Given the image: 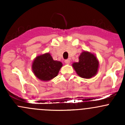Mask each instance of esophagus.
I'll list each match as a JSON object with an SVG mask.
<instances>
[{
    "label": "esophagus",
    "mask_w": 125,
    "mask_h": 125,
    "mask_svg": "<svg viewBox=\"0 0 125 125\" xmlns=\"http://www.w3.org/2000/svg\"><path fill=\"white\" fill-rule=\"evenodd\" d=\"M65 63L66 64H70V59H66V60H65Z\"/></svg>",
    "instance_id": "obj_1"
}]
</instances>
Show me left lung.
I'll use <instances>...</instances> for the list:
<instances>
[{
	"instance_id": "left-lung-1",
	"label": "left lung",
	"mask_w": 125,
	"mask_h": 125,
	"mask_svg": "<svg viewBox=\"0 0 125 125\" xmlns=\"http://www.w3.org/2000/svg\"><path fill=\"white\" fill-rule=\"evenodd\" d=\"M79 59V62L74 63L73 66L79 76L85 79H90L97 74L99 62L95 55L83 51Z\"/></svg>"
}]
</instances>
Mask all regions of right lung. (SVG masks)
Segmentation results:
<instances>
[{
  "label": "right lung",
  "mask_w": 125,
  "mask_h": 125,
  "mask_svg": "<svg viewBox=\"0 0 125 125\" xmlns=\"http://www.w3.org/2000/svg\"><path fill=\"white\" fill-rule=\"evenodd\" d=\"M62 63L54 60L50 54L46 53L37 57L32 63V71L38 79L48 81L56 77Z\"/></svg>",
  "instance_id": "1"
}]
</instances>
